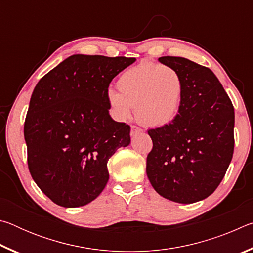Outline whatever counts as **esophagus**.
Instances as JSON below:
<instances>
[{
    "label": "esophagus",
    "instance_id": "1",
    "mask_svg": "<svg viewBox=\"0 0 253 253\" xmlns=\"http://www.w3.org/2000/svg\"><path fill=\"white\" fill-rule=\"evenodd\" d=\"M142 131H143L142 128L137 127V126H135V125H132V126L130 127V135H131V136H135V135L139 134V132H142Z\"/></svg>",
    "mask_w": 253,
    "mask_h": 253
}]
</instances>
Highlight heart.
Segmentation results:
<instances>
[{"label": "heart", "instance_id": "obj_1", "mask_svg": "<svg viewBox=\"0 0 253 253\" xmlns=\"http://www.w3.org/2000/svg\"><path fill=\"white\" fill-rule=\"evenodd\" d=\"M119 93L107 91V100L119 119H128L136 107L137 119L145 126L172 123L181 108L184 80L173 67L142 61L127 69L117 81Z\"/></svg>", "mask_w": 253, "mask_h": 253}]
</instances>
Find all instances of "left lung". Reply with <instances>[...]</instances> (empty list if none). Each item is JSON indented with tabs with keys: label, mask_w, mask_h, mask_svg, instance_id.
<instances>
[{
	"label": "left lung",
	"mask_w": 253,
	"mask_h": 253,
	"mask_svg": "<svg viewBox=\"0 0 253 253\" xmlns=\"http://www.w3.org/2000/svg\"><path fill=\"white\" fill-rule=\"evenodd\" d=\"M158 61L181 74L185 89L176 118L148 130L153 149L146 161L147 177L163 198L199 202L216 190L232 160L233 105L209 68L182 57Z\"/></svg>",
	"instance_id": "1"
}]
</instances>
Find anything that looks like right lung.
Here are the masks:
<instances>
[{"instance_id": "obj_1", "label": "right lung", "mask_w": 253, "mask_h": 253, "mask_svg": "<svg viewBox=\"0 0 253 253\" xmlns=\"http://www.w3.org/2000/svg\"><path fill=\"white\" fill-rule=\"evenodd\" d=\"M135 58L74 54L42 77L24 123L33 181L60 207L95 200L109 179L107 163L130 144V127L115 122L109 84Z\"/></svg>"}]
</instances>
